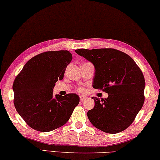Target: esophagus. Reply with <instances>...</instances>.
<instances>
[{
    "mask_svg": "<svg viewBox=\"0 0 160 160\" xmlns=\"http://www.w3.org/2000/svg\"><path fill=\"white\" fill-rule=\"evenodd\" d=\"M88 98L86 97V96H84V95H80V100L81 101V102H82V101H84L85 100H86Z\"/></svg>",
    "mask_w": 160,
    "mask_h": 160,
    "instance_id": "34e87169",
    "label": "esophagus"
}]
</instances>
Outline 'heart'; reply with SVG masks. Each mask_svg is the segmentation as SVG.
<instances>
[{"mask_svg": "<svg viewBox=\"0 0 160 160\" xmlns=\"http://www.w3.org/2000/svg\"><path fill=\"white\" fill-rule=\"evenodd\" d=\"M83 90V89H82V88H80V89H79V91H80V92H82V91Z\"/></svg>", "mask_w": 160, "mask_h": 160, "instance_id": "heart-1", "label": "heart"}]
</instances>
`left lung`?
Returning <instances> with one entry per match:
<instances>
[{"label":"left lung","instance_id":"1","mask_svg":"<svg viewBox=\"0 0 160 160\" xmlns=\"http://www.w3.org/2000/svg\"><path fill=\"white\" fill-rule=\"evenodd\" d=\"M75 52L95 66L92 87L108 94V98L93 97L95 107L88 118L96 128L116 134L130 126L144 102L143 73L126 53L113 48L78 49Z\"/></svg>","mask_w":160,"mask_h":160}]
</instances>
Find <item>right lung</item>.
<instances>
[{"mask_svg":"<svg viewBox=\"0 0 160 160\" xmlns=\"http://www.w3.org/2000/svg\"><path fill=\"white\" fill-rule=\"evenodd\" d=\"M72 59L68 50L48 51L29 60L16 76L12 90L17 112L30 128L50 132L69 120L80 98L75 93L52 95L58 80Z\"/></svg>","mask_w":160,"mask_h":160,"instance_id":"1","label":"right lung"}]
</instances>
